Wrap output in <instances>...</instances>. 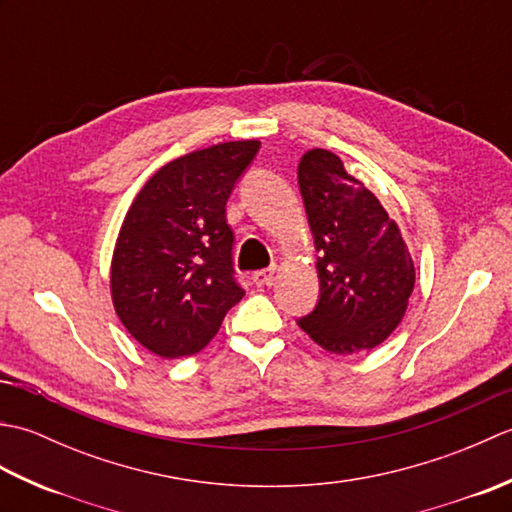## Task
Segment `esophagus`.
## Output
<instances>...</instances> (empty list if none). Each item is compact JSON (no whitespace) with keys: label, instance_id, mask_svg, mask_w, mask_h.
<instances>
[{"label":"esophagus","instance_id":"esophagus-1","mask_svg":"<svg viewBox=\"0 0 512 512\" xmlns=\"http://www.w3.org/2000/svg\"><path fill=\"white\" fill-rule=\"evenodd\" d=\"M275 266H270V268H264V270H257V273H253V284L255 286H270L273 284V279H275Z\"/></svg>","mask_w":512,"mask_h":512}]
</instances>
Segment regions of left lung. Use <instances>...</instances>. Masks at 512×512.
<instances>
[{
  "instance_id": "1",
  "label": "left lung",
  "mask_w": 512,
  "mask_h": 512,
  "mask_svg": "<svg viewBox=\"0 0 512 512\" xmlns=\"http://www.w3.org/2000/svg\"><path fill=\"white\" fill-rule=\"evenodd\" d=\"M297 178L321 284L317 308L299 319V328L325 352L374 350L398 328L416 284L405 239L332 151H306Z\"/></svg>"
}]
</instances>
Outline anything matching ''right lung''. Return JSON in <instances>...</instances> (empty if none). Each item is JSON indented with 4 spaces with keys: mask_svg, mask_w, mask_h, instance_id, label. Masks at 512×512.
I'll return each mask as SVG.
<instances>
[{
    "mask_svg": "<svg viewBox=\"0 0 512 512\" xmlns=\"http://www.w3.org/2000/svg\"><path fill=\"white\" fill-rule=\"evenodd\" d=\"M259 145L231 140L171 160L129 206L110 290L125 330L156 356L198 354L244 297L233 277L226 200Z\"/></svg>",
    "mask_w": 512,
    "mask_h": 512,
    "instance_id": "right-lung-1",
    "label": "right lung"
}]
</instances>
